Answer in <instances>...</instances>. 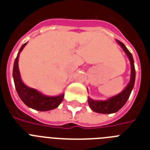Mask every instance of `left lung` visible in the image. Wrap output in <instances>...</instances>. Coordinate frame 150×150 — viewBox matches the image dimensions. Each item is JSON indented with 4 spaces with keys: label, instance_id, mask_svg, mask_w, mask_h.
I'll return each mask as SVG.
<instances>
[{
    "label": "left lung",
    "instance_id": "8db88e82",
    "mask_svg": "<svg viewBox=\"0 0 150 150\" xmlns=\"http://www.w3.org/2000/svg\"><path fill=\"white\" fill-rule=\"evenodd\" d=\"M116 41L122 47V48L130 60V63H131V79H130L128 84L126 86L125 88L121 93L115 95V96H113V97H110L107 100H93L88 97V101L90 107L93 112H96L102 113V114H111V113L117 112L126 103L127 100H128L130 95H131V91L134 88V86L136 72H135L134 63L132 54L130 53L129 50H127V47L123 43L121 42L118 40H116Z\"/></svg>",
    "mask_w": 150,
    "mask_h": 150
}]
</instances>
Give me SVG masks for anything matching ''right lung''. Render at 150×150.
Returning a JSON list of instances; mask_svg holds the SVG:
<instances>
[{"label": "right lung", "mask_w": 150, "mask_h": 150, "mask_svg": "<svg viewBox=\"0 0 150 150\" xmlns=\"http://www.w3.org/2000/svg\"><path fill=\"white\" fill-rule=\"evenodd\" d=\"M26 44L27 43L23 44L19 49L17 57L14 61L13 69V77L15 88L17 91L18 95L19 98L27 106L38 111H49L56 109L62 103L64 97L63 93L54 97L47 96L36 89L28 87L22 81L18 62H19V54Z\"/></svg>", "instance_id": "right-lung-1"}]
</instances>
